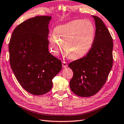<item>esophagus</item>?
<instances>
[{"instance_id": "1", "label": "esophagus", "mask_w": 124, "mask_h": 124, "mask_svg": "<svg viewBox=\"0 0 124 124\" xmlns=\"http://www.w3.org/2000/svg\"><path fill=\"white\" fill-rule=\"evenodd\" d=\"M62 67H63V68H64L68 67V64H67L66 62L62 61Z\"/></svg>"}]
</instances>
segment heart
Returning a JSON list of instances; mask_svg holds the SVG:
<instances>
[{
    "instance_id": "1",
    "label": "heart",
    "mask_w": 124,
    "mask_h": 124,
    "mask_svg": "<svg viewBox=\"0 0 124 124\" xmlns=\"http://www.w3.org/2000/svg\"><path fill=\"white\" fill-rule=\"evenodd\" d=\"M49 43L55 55L61 52L62 45L69 58L77 60L88 53L93 46L95 27L89 20H77L55 28Z\"/></svg>"
}]
</instances>
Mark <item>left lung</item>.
Returning <instances> with one entry per match:
<instances>
[{
	"label": "left lung",
	"mask_w": 124,
	"mask_h": 124,
	"mask_svg": "<svg viewBox=\"0 0 124 124\" xmlns=\"http://www.w3.org/2000/svg\"><path fill=\"white\" fill-rule=\"evenodd\" d=\"M92 17L96 29L92 48L85 56L68 65L73 72L70 81L71 90L81 97L94 95L101 89L113 65L112 37L101 18Z\"/></svg>",
	"instance_id": "1"
}]
</instances>
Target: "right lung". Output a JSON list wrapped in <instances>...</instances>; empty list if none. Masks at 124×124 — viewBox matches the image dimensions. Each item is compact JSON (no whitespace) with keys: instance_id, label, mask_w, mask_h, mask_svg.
Segmentation results:
<instances>
[{"instance_id":"obj_1","label":"right lung","mask_w":124,"mask_h":124,"mask_svg":"<svg viewBox=\"0 0 124 124\" xmlns=\"http://www.w3.org/2000/svg\"><path fill=\"white\" fill-rule=\"evenodd\" d=\"M51 16H38L15 28L9 43L10 67L25 91L40 95L51 91L52 79L62 68L61 60L48 51Z\"/></svg>"}]
</instances>
